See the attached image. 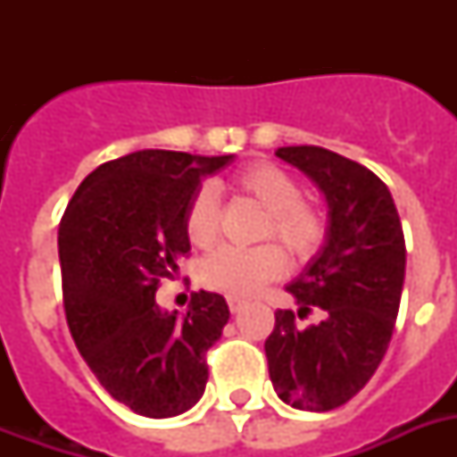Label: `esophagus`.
Masks as SVG:
<instances>
[{
  "label": "esophagus",
  "mask_w": 457,
  "mask_h": 457,
  "mask_svg": "<svg viewBox=\"0 0 457 457\" xmlns=\"http://www.w3.org/2000/svg\"><path fill=\"white\" fill-rule=\"evenodd\" d=\"M228 305H229V311H232V312H239L244 308V305H246V301L239 299V296H229Z\"/></svg>",
  "instance_id": "esophagus-1"
}]
</instances>
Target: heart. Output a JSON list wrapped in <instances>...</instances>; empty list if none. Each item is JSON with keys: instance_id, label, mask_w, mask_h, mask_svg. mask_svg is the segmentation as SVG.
I'll list each match as a JSON object with an SVG mask.
<instances>
[{"instance_id": "heart-1", "label": "heart", "mask_w": 457, "mask_h": 457, "mask_svg": "<svg viewBox=\"0 0 457 457\" xmlns=\"http://www.w3.org/2000/svg\"><path fill=\"white\" fill-rule=\"evenodd\" d=\"M229 189L249 196L263 208L258 222V239L275 237L289 256L296 261L311 258L325 242V218L318 208L303 201L299 179L272 163H256L244 168L229 179ZM220 229L218 194L204 185L189 201L185 213L187 239L208 249L213 246ZM285 253L278 244H258L251 249L220 246L204 258L199 279L213 292L228 296H249L265 282L279 278L285 270Z\"/></svg>"}]
</instances>
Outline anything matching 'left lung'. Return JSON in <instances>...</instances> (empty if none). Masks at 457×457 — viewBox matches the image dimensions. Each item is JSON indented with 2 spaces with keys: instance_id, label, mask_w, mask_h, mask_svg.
Segmentation results:
<instances>
[{
  "instance_id": "obj_1",
  "label": "left lung",
  "mask_w": 457,
  "mask_h": 457,
  "mask_svg": "<svg viewBox=\"0 0 457 457\" xmlns=\"http://www.w3.org/2000/svg\"><path fill=\"white\" fill-rule=\"evenodd\" d=\"M282 161L320 187L329 208L318 256L287 292L299 311L275 312L265 358L278 396L299 411L339 408L370 382L389 348L405 278V239L389 187L365 165L322 149L282 146ZM312 307L320 322L295 325Z\"/></svg>"
}]
</instances>
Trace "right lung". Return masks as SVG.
Returning <instances> with one entry per match:
<instances>
[{"mask_svg":"<svg viewBox=\"0 0 457 457\" xmlns=\"http://www.w3.org/2000/svg\"><path fill=\"white\" fill-rule=\"evenodd\" d=\"M232 158L128 154L89 172L61 218L68 329L104 389L145 418H175L206 389V351L228 325V303L194 292L179 315L158 308L156 289L189 253L185 213L201 178Z\"/></svg>","mask_w":457,"mask_h":457,"instance_id":"obj_1","label":"right lung"}]
</instances>
